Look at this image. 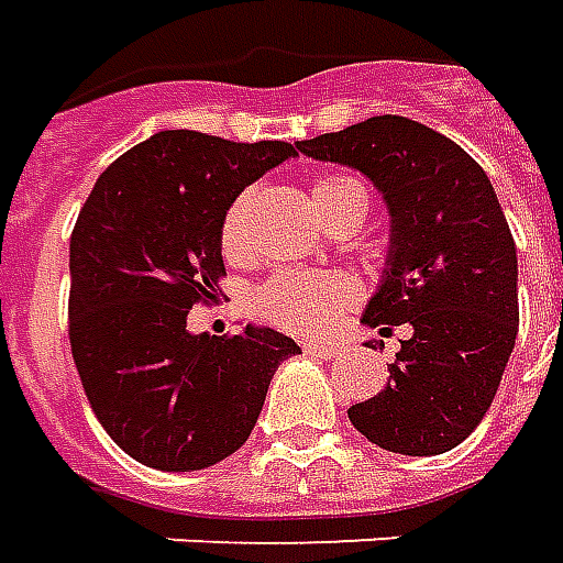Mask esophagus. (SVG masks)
<instances>
[{
  "instance_id": "esophagus-1",
  "label": "esophagus",
  "mask_w": 563,
  "mask_h": 563,
  "mask_svg": "<svg viewBox=\"0 0 563 563\" xmlns=\"http://www.w3.org/2000/svg\"><path fill=\"white\" fill-rule=\"evenodd\" d=\"M303 352L316 357H334L340 355V345L336 343H303Z\"/></svg>"
}]
</instances>
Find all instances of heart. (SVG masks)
Returning a JSON list of instances; mask_svg holds the SVG:
<instances>
[{"label":"heart","instance_id":"1","mask_svg":"<svg viewBox=\"0 0 563 563\" xmlns=\"http://www.w3.org/2000/svg\"><path fill=\"white\" fill-rule=\"evenodd\" d=\"M313 202L319 208V218L328 214L331 208H340L352 202L366 214L369 194L361 178L355 176H319L313 181ZM250 190H244L235 202L227 208L223 223H220V247L227 256H239L244 241V211H247ZM355 277H349L343 271H283L277 277H271L260 292L253 295V313L262 322L277 324L283 331L298 336H319L324 334L343 307L357 301Z\"/></svg>","mask_w":563,"mask_h":563}]
</instances>
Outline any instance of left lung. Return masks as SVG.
<instances>
[{
	"mask_svg": "<svg viewBox=\"0 0 563 563\" xmlns=\"http://www.w3.org/2000/svg\"><path fill=\"white\" fill-rule=\"evenodd\" d=\"M361 169L390 214L378 292L361 322L409 324L382 394L349 409L361 435L402 456H435L489 411L519 331L516 244L489 178L460 145L402 115L298 143Z\"/></svg>",
	"mask_w": 563,
	"mask_h": 563,
	"instance_id": "1",
	"label": "left lung"
}]
</instances>
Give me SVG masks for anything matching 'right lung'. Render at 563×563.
<instances>
[{
    "mask_svg": "<svg viewBox=\"0 0 563 563\" xmlns=\"http://www.w3.org/2000/svg\"><path fill=\"white\" fill-rule=\"evenodd\" d=\"M292 143L161 131L112 161L70 232V355L119 448L161 472H199L250 439L277 366L301 349L274 328L190 334L218 301L220 223Z\"/></svg>",
    "mask_w": 563,
    "mask_h": 563,
    "instance_id": "1",
    "label": "right lung"
}]
</instances>
